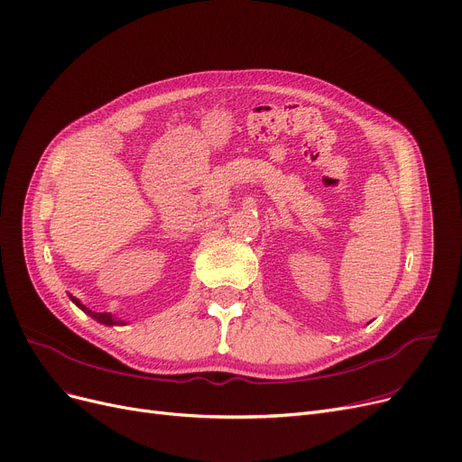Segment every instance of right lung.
I'll use <instances>...</instances> for the list:
<instances>
[{
    "label": "right lung",
    "instance_id": "add662e5",
    "mask_svg": "<svg viewBox=\"0 0 462 462\" xmlns=\"http://www.w3.org/2000/svg\"><path fill=\"white\" fill-rule=\"evenodd\" d=\"M68 296H69V300H71V302H73L79 310H83L87 315H90L92 319H96L97 323L107 325V327H113V325H126V320H118V319H115L111 313H96V311L88 310L87 306H83V304H81V300H77V298H75V296H71V294H68Z\"/></svg>",
    "mask_w": 462,
    "mask_h": 462
}]
</instances>
